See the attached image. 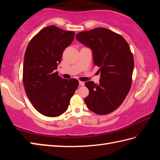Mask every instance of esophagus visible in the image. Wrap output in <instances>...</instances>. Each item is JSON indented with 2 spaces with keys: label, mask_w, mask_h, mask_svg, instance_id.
I'll return each mask as SVG.
<instances>
[{
  "label": "esophagus",
  "mask_w": 160,
  "mask_h": 160,
  "mask_svg": "<svg viewBox=\"0 0 160 160\" xmlns=\"http://www.w3.org/2000/svg\"><path fill=\"white\" fill-rule=\"evenodd\" d=\"M79 84L80 86H84V82H82V81H79Z\"/></svg>",
  "instance_id": "34e87169"
}]
</instances>
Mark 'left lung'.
<instances>
[{
  "label": "left lung",
  "instance_id": "obj_1",
  "mask_svg": "<svg viewBox=\"0 0 160 160\" xmlns=\"http://www.w3.org/2000/svg\"><path fill=\"white\" fill-rule=\"evenodd\" d=\"M76 39L92 50L94 64L100 71L99 84L85 82L89 91L84 98L87 107L98 115L110 113L131 89L134 59L130 47L121 35L103 28L78 33Z\"/></svg>",
  "mask_w": 160,
  "mask_h": 160
}]
</instances>
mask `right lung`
<instances>
[{
    "label": "right lung",
    "mask_w": 160,
    "mask_h": 160,
    "mask_svg": "<svg viewBox=\"0 0 160 160\" xmlns=\"http://www.w3.org/2000/svg\"><path fill=\"white\" fill-rule=\"evenodd\" d=\"M74 32L46 27L30 40L24 58L22 79L27 96L39 113L57 117L67 111L78 87L75 78L63 79L56 71Z\"/></svg>",
    "instance_id": "obj_1"
}]
</instances>
